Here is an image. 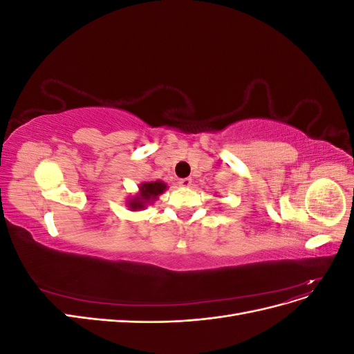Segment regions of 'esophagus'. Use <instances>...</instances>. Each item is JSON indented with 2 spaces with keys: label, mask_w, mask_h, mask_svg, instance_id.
I'll return each instance as SVG.
<instances>
[{
  "label": "esophagus",
  "mask_w": 354,
  "mask_h": 354,
  "mask_svg": "<svg viewBox=\"0 0 354 354\" xmlns=\"http://www.w3.org/2000/svg\"><path fill=\"white\" fill-rule=\"evenodd\" d=\"M178 185L183 186V187H189L192 185V178L190 177H186V178H180L178 180Z\"/></svg>",
  "instance_id": "obj_1"
}]
</instances>
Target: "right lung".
I'll use <instances>...</instances> for the list:
<instances>
[{
	"instance_id": "obj_1",
	"label": "right lung",
	"mask_w": 354,
	"mask_h": 354,
	"mask_svg": "<svg viewBox=\"0 0 354 354\" xmlns=\"http://www.w3.org/2000/svg\"><path fill=\"white\" fill-rule=\"evenodd\" d=\"M167 189V185L164 181L156 180V181H147V183H142L138 187V194L128 201V207L130 209H143L146 203L153 202L160 194H164Z\"/></svg>"
}]
</instances>
